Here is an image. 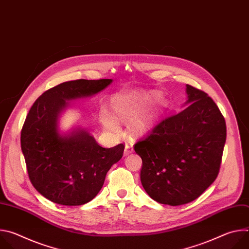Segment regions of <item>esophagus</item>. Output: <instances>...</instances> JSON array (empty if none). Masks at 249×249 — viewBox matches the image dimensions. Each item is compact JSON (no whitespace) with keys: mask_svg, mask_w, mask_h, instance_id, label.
<instances>
[{"mask_svg":"<svg viewBox=\"0 0 249 249\" xmlns=\"http://www.w3.org/2000/svg\"><path fill=\"white\" fill-rule=\"evenodd\" d=\"M131 153H133V148H132V145L131 144H126L125 145V151H124V156H128L130 155Z\"/></svg>","mask_w":249,"mask_h":249,"instance_id":"esophagus-1","label":"esophagus"}]
</instances>
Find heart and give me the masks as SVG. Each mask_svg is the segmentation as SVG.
Segmentation results:
<instances>
[{"instance_id": "1", "label": "heart", "mask_w": 249, "mask_h": 249, "mask_svg": "<svg viewBox=\"0 0 249 249\" xmlns=\"http://www.w3.org/2000/svg\"><path fill=\"white\" fill-rule=\"evenodd\" d=\"M156 96L157 95L153 94V95H149L148 97L142 98V97H138L134 94L127 95V96L123 97L115 105V113L117 114V116H119L122 119H125V120L131 119L139 112V110L142 107H143V105L146 103V101L154 100L156 98ZM160 111H161L160 105H157L156 107H154L150 111L146 112L145 114L141 115L140 117L133 120V122L131 124L132 129L137 133L146 132L154 125L156 120L159 118ZM104 123L110 130H112L114 132L119 131V126L114 119L106 116L104 118Z\"/></svg>"}]
</instances>
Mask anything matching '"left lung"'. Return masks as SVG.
Instances as JSON below:
<instances>
[{"label":"left lung","mask_w":249,"mask_h":249,"mask_svg":"<svg viewBox=\"0 0 249 249\" xmlns=\"http://www.w3.org/2000/svg\"><path fill=\"white\" fill-rule=\"evenodd\" d=\"M186 106L138 141L141 182L155 201L179 206L197 199L217 178L227 138L224 116L208 94L186 85Z\"/></svg>","instance_id":"obj_1"}]
</instances>
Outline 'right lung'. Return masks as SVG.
<instances>
[{"label":"right lung","instance_id":"right-lung-1","mask_svg":"<svg viewBox=\"0 0 249 249\" xmlns=\"http://www.w3.org/2000/svg\"><path fill=\"white\" fill-rule=\"evenodd\" d=\"M111 83L110 79L65 82L43 92L31 106L20 145L29 179L46 199L65 206L89 202L122 158L123 144L102 148L86 129L61 134L58 125L68 101L94 95Z\"/></svg>","mask_w":249,"mask_h":249}]
</instances>
